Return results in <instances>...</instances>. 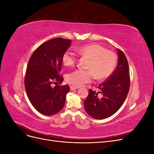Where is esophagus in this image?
Listing matches in <instances>:
<instances>
[{"instance_id": "obj_1", "label": "esophagus", "mask_w": 154, "mask_h": 154, "mask_svg": "<svg viewBox=\"0 0 154 154\" xmlns=\"http://www.w3.org/2000/svg\"><path fill=\"white\" fill-rule=\"evenodd\" d=\"M70 88H71V91H73V90H75V89H77V88H78V87H72L71 86L70 87Z\"/></svg>"}]
</instances>
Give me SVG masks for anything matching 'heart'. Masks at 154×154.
Here are the masks:
<instances>
[{
    "label": "heart",
    "instance_id": "b5f03b06",
    "mask_svg": "<svg viewBox=\"0 0 154 154\" xmlns=\"http://www.w3.org/2000/svg\"><path fill=\"white\" fill-rule=\"evenodd\" d=\"M78 54L89 58L87 68L88 70L76 69L66 76V81L69 84L80 87L91 82L94 75L98 80L109 76L115 69L117 58L116 54L99 44H92L83 45L76 49ZM77 57L71 51H67L62 57L63 63L66 66H73L76 62Z\"/></svg>",
    "mask_w": 154,
    "mask_h": 154
}]
</instances>
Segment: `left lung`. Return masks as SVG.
I'll use <instances>...</instances> for the list:
<instances>
[{"label": "left lung", "mask_w": 154, "mask_h": 154, "mask_svg": "<svg viewBox=\"0 0 154 154\" xmlns=\"http://www.w3.org/2000/svg\"><path fill=\"white\" fill-rule=\"evenodd\" d=\"M118 61L112 74L99 85V92L88 91L84 101L86 112L92 118L103 119L114 114L122 106L129 91L130 74L127 59L118 49Z\"/></svg>", "instance_id": "obj_1"}]
</instances>
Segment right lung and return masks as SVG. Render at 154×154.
Masks as SVG:
<instances>
[{
  "mask_svg": "<svg viewBox=\"0 0 154 154\" xmlns=\"http://www.w3.org/2000/svg\"><path fill=\"white\" fill-rule=\"evenodd\" d=\"M71 40L56 38L41 44L30 58L24 78L27 97L34 108L42 114L53 116L66 103L69 85H57L63 80L59 75L62 57L71 46ZM56 85L53 88L52 84Z\"/></svg>",
  "mask_w": 154,
  "mask_h": 154,
  "instance_id": "right-lung-1",
  "label": "right lung"
}]
</instances>
